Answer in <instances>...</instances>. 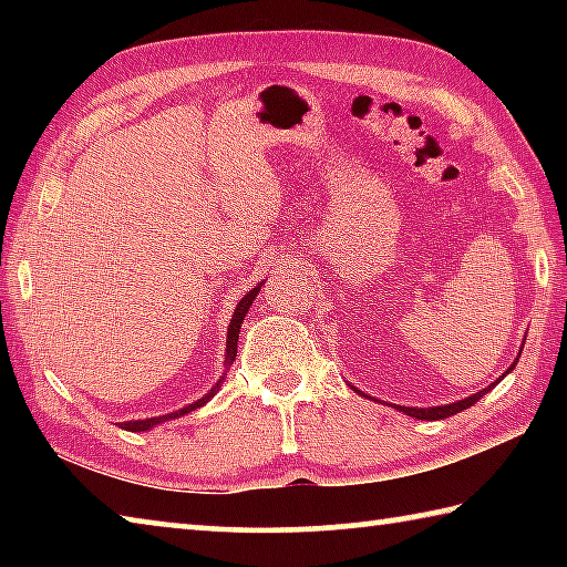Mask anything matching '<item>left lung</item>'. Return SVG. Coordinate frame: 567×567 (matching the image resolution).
I'll list each match as a JSON object with an SVG mask.
<instances>
[{
	"mask_svg": "<svg viewBox=\"0 0 567 567\" xmlns=\"http://www.w3.org/2000/svg\"><path fill=\"white\" fill-rule=\"evenodd\" d=\"M523 352V350H520ZM520 352H517V358H515V362L511 364V368L505 370V375H511L513 372V368L517 364V360H520ZM505 375H501L497 378L495 382H491V385L487 388H483L480 392H475V395H470V398H463V400H457V402H450V405H435V408H405V405H395V410H400V412H405V415H410V417H415V420H445V417H450V415H457V412H463V410H467L470 405H475V402L485 395V392H491L497 382H501ZM352 388V385H350ZM354 392H360L358 388H352ZM362 395V392H360Z\"/></svg>",
	"mask_w": 567,
	"mask_h": 567,
	"instance_id": "left-lung-1",
	"label": "left lung"
}]
</instances>
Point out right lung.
Returning a JSON list of instances; mask_svg holds the SVG:
<instances>
[{"label": "right lung", "instance_id": "right-lung-1", "mask_svg": "<svg viewBox=\"0 0 567 567\" xmlns=\"http://www.w3.org/2000/svg\"><path fill=\"white\" fill-rule=\"evenodd\" d=\"M260 290H262V282H257V285L252 287V290H249V292L243 297V300L237 302V307H235V312H233V320H229V324H227L225 372H223V375H219V380L215 382V388L209 390L207 395H203V398H199V400L192 402V405H185V408H179V410H175V412H167V415H159V417H145V420H127V422H122V427H124V430H130V433H147V430L157 427L159 422H167V420L182 417V415H187V412H192V410H197V408L207 405V402L217 395V390L223 388V382H225V375H227L229 364H233V362H235V358H237V340H239V330H243V322H245L247 312H249V305L255 302V297L260 295Z\"/></svg>", "mask_w": 567, "mask_h": 567}]
</instances>
